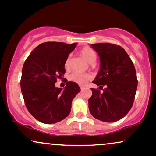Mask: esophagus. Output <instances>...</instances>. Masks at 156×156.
<instances>
[{
  "mask_svg": "<svg viewBox=\"0 0 156 156\" xmlns=\"http://www.w3.org/2000/svg\"><path fill=\"white\" fill-rule=\"evenodd\" d=\"M80 88H81V90H83V88H84V86L81 85V86H80Z\"/></svg>",
  "mask_w": 156,
  "mask_h": 156,
  "instance_id": "esophagus-1",
  "label": "esophagus"
}]
</instances>
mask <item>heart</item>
Instances as JSON below:
<instances>
[{
    "label": "heart",
    "mask_w": 156,
    "mask_h": 156,
    "mask_svg": "<svg viewBox=\"0 0 156 156\" xmlns=\"http://www.w3.org/2000/svg\"><path fill=\"white\" fill-rule=\"evenodd\" d=\"M82 56L84 57L87 61L91 64H93L97 59V53L96 52L94 51L90 47H85V48H83L80 51ZM65 68H69L70 67V56L67 58L65 60ZM91 79V75L88 73H80L78 71H74L70 74L69 80L72 82L77 83L80 85H84L88 80Z\"/></svg>",
    "instance_id": "b5f03b06"
}]
</instances>
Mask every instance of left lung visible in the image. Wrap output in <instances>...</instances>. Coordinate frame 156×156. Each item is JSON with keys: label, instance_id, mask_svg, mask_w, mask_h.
Wrapping results in <instances>:
<instances>
[{"label": "left lung", "instance_id": "left-lung-1", "mask_svg": "<svg viewBox=\"0 0 156 156\" xmlns=\"http://www.w3.org/2000/svg\"><path fill=\"white\" fill-rule=\"evenodd\" d=\"M98 53L100 68L92 83L103 92L91 88L88 108L91 115L103 122H115L131 109L138 86L133 62L122 47L110 43L91 44Z\"/></svg>", "mask_w": 156, "mask_h": 156}]
</instances>
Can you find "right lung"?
<instances>
[{
  "label": "right lung",
  "instance_id": "add662e5",
  "mask_svg": "<svg viewBox=\"0 0 156 156\" xmlns=\"http://www.w3.org/2000/svg\"><path fill=\"white\" fill-rule=\"evenodd\" d=\"M76 44L56 41L41 43L24 62L21 93L28 111L41 123H56L68 117L72 100L80 91L74 82H67L63 90L55 86L57 79L64 76L65 60Z\"/></svg>",
  "mask_w": 156,
  "mask_h": 156
}]
</instances>
